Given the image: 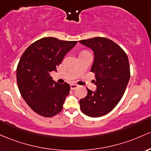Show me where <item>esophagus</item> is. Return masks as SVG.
I'll use <instances>...</instances> for the list:
<instances>
[{
  "mask_svg": "<svg viewBox=\"0 0 151 151\" xmlns=\"http://www.w3.org/2000/svg\"><path fill=\"white\" fill-rule=\"evenodd\" d=\"M78 87V86L76 84H70V89L71 90H75Z\"/></svg>",
  "mask_w": 151,
  "mask_h": 151,
  "instance_id": "obj_1",
  "label": "esophagus"
}]
</instances>
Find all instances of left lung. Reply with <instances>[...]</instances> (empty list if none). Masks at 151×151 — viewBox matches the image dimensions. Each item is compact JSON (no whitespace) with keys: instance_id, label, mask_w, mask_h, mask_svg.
Instances as JSON below:
<instances>
[{"instance_id":"1","label":"left lung","mask_w":151,"mask_h":151,"mask_svg":"<svg viewBox=\"0 0 151 151\" xmlns=\"http://www.w3.org/2000/svg\"><path fill=\"white\" fill-rule=\"evenodd\" d=\"M93 51L96 91L87 88L88 94L80 100L81 111L86 116L97 118L105 116L117 106L123 97L130 80L128 56L118 44L110 39L96 37L80 40Z\"/></svg>"}]
</instances>
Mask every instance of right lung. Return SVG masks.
<instances>
[{"instance_id":"obj_1","label":"right lung","mask_w":151,"mask_h":151,"mask_svg":"<svg viewBox=\"0 0 151 151\" xmlns=\"http://www.w3.org/2000/svg\"><path fill=\"white\" fill-rule=\"evenodd\" d=\"M76 43L45 37L32 43L22 55L16 70L18 89L29 107L40 116L49 118L62 111L70 86L55 82L50 73L57 71L56 66Z\"/></svg>"}]
</instances>
